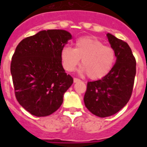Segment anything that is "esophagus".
I'll list each match as a JSON object with an SVG mask.
<instances>
[{
	"instance_id": "esophagus-1",
	"label": "esophagus",
	"mask_w": 147,
	"mask_h": 147,
	"mask_svg": "<svg viewBox=\"0 0 147 147\" xmlns=\"http://www.w3.org/2000/svg\"><path fill=\"white\" fill-rule=\"evenodd\" d=\"M80 81H81V80H80V79H78V78H74V82H78Z\"/></svg>"
}]
</instances>
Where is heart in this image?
Here are the masks:
<instances>
[{
	"label": "heart",
	"instance_id": "obj_1",
	"mask_svg": "<svg viewBox=\"0 0 147 147\" xmlns=\"http://www.w3.org/2000/svg\"><path fill=\"white\" fill-rule=\"evenodd\" d=\"M65 69L73 71L82 59V71L91 80H100L107 76L113 67L115 51L98 39L82 37L75 41L74 49L65 46L61 51Z\"/></svg>",
	"mask_w": 147,
	"mask_h": 147
}]
</instances>
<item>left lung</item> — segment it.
Wrapping results in <instances>:
<instances>
[{"label":"left lung","instance_id":"left-lung-1","mask_svg":"<svg viewBox=\"0 0 147 147\" xmlns=\"http://www.w3.org/2000/svg\"><path fill=\"white\" fill-rule=\"evenodd\" d=\"M107 36L116 62L107 76L88 82L84 96L85 107L101 118L114 115L129 102L136 74V58L129 45L111 34Z\"/></svg>","mask_w":147,"mask_h":147}]
</instances>
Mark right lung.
Wrapping results in <instances>:
<instances>
[{"instance_id":"add662e5","label":"right lung","mask_w":147,"mask_h":147,"mask_svg":"<svg viewBox=\"0 0 147 147\" xmlns=\"http://www.w3.org/2000/svg\"><path fill=\"white\" fill-rule=\"evenodd\" d=\"M71 38L65 30H44L17 46L10 67L15 97L32 115L43 117L57 110L74 82L61 59V51Z\"/></svg>"}]
</instances>
